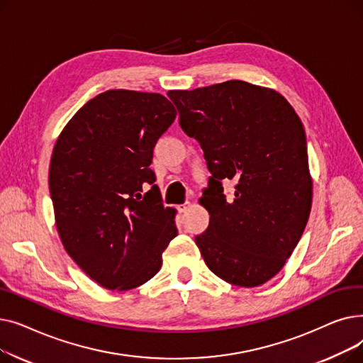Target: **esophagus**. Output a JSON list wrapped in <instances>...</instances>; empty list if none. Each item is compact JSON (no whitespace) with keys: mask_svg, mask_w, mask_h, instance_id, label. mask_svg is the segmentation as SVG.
Returning <instances> with one entry per match:
<instances>
[{"mask_svg":"<svg viewBox=\"0 0 363 363\" xmlns=\"http://www.w3.org/2000/svg\"><path fill=\"white\" fill-rule=\"evenodd\" d=\"M189 207H191V203L186 201V203H184V204H181V206H178V211L182 213V212H186Z\"/></svg>","mask_w":363,"mask_h":363,"instance_id":"34e87169","label":"esophagus"}]
</instances>
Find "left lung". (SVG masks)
Segmentation results:
<instances>
[{
	"mask_svg": "<svg viewBox=\"0 0 363 363\" xmlns=\"http://www.w3.org/2000/svg\"><path fill=\"white\" fill-rule=\"evenodd\" d=\"M167 95L212 172L200 199L211 222L196 237L206 264L238 287L268 282L294 252L312 208L300 118L275 89L237 79ZM223 179L238 182L233 202L221 194Z\"/></svg>",
	"mask_w": 363,
	"mask_h": 363,
	"instance_id": "left-lung-1",
	"label": "left lung"
}]
</instances>
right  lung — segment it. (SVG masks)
Wrapping results in <instances>:
<instances>
[{
  "label": "right lung",
  "instance_id": "1",
  "mask_svg": "<svg viewBox=\"0 0 363 363\" xmlns=\"http://www.w3.org/2000/svg\"><path fill=\"white\" fill-rule=\"evenodd\" d=\"M175 118L162 94L108 89L76 111L55 141L48 184L57 231L67 255L107 290L151 279L178 235L177 208L163 206L150 169Z\"/></svg>",
  "mask_w": 363,
  "mask_h": 363
}]
</instances>
